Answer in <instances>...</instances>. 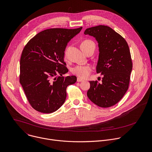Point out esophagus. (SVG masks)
Returning <instances> with one entry per match:
<instances>
[{"instance_id":"1","label":"esophagus","mask_w":152,"mask_h":152,"mask_svg":"<svg viewBox=\"0 0 152 152\" xmlns=\"http://www.w3.org/2000/svg\"><path fill=\"white\" fill-rule=\"evenodd\" d=\"M77 82H83V80L82 79H80V78L78 77V78L77 79Z\"/></svg>"}]
</instances>
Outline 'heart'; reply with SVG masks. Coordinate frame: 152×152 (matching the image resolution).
Masks as SVG:
<instances>
[{
	"mask_svg": "<svg viewBox=\"0 0 152 152\" xmlns=\"http://www.w3.org/2000/svg\"><path fill=\"white\" fill-rule=\"evenodd\" d=\"M94 47L95 48V45L94 42L91 40H85L81 43V48L85 53L89 48ZM68 49H66L64 52V58H67ZM92 70V67L89 65L85 66H76L72 69V72L73 75L77 76L80 78H86L89 76Z\"/></svg>",
	"mask_w": 152,
	"mask_h": 152,
	"instance_id": "heart-1",
	"label": "heart"
}]
</instances>
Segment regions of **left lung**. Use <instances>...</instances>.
Wrapping results in <instances>:
<instances>
[{
    "label": "left lung",
    "instance_id": "1",
    "mask_svg": "<svg viewBox=\"0 0 152 152\" xmlns=\"http://www.w3.org/2000/svg\"><path fill=\"white\" fill-rule=\"evenodd\" d=\"M85 34L95 37L99 57L96 73L103 76L102 82L89 81L87 96L101 107H110L122 98L128 89L132 62L125 39L109 26L99 25L85 30Z\"/></svg>",
    "mask_w": 152,
    "mask_h": 152
}]
</instances>
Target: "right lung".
Segmentation results:
<instances>
[{"instance_id":"obj_1","label":"right lung","mask_w":152,"mask_h":152,"mask_svg":"<svg viewBox=\"0 0 152 152\" xmlns=\"http://www.w3.org/2000/svg\"><path fill=\"white\" fill-rule=\"evenodd\" d=\"M82 28L46 29L25 45L20 58V82L34 110L50 113L64 104L67 87L77 80L75 76H63L68 72L64 50Z\"/></svg>"}]
</instances>
